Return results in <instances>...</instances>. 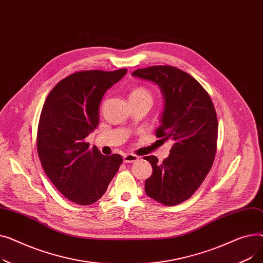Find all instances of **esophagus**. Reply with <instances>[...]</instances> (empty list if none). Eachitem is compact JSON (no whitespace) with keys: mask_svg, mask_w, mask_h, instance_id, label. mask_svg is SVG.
<instances>
[{"mask_svg":"<svg viewBox=\"0 0 263 263\" xmlns=\"http://www.w3.org/2000/svg\"><path fill=\"white\" fill-rule=\"evenodd\" d=\"M139 157L135 156V155H132V154H127L123 156V162L124 163H134L136 161H139Z\"/></svg>","mask_w":263,"mask_h":263,"instance_id":"esophagus-1","label":"esophagus"}]
</instances>
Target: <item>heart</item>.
<instances>
[{
	"label": "heart",
	"instance_id": "b5f03b06",
	"mask_svg": "<svg viewBox=\"0 0 263 263\" xmlns=\"http://www.w3.org/2000/svg\"><path fill=\"white\" fill-rule=\"evenodd\" d=\"M130 98H134V99H144L149 101L150 103H153L154 100V96L151 93V91L149 89H147L146 87L140 86L134 88L131 93H130Z\"/></svg>",
	"mask_w": 263,
	"mask_h": 263
}]
</instances>
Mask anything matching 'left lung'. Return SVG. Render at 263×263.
<instances>
[{
	"label": "left lung",
	"mask_w": 263,
	"mask_h": 263,
	"mask_svg": "<svg viewBox=\"0 0 263 263\" xmlns=\"http://www.w3.org/2000/svg\"><path fill=\"white\" fill-rule=\"evenodd\" d=\"M132 74L160 86L165 105L156 136L173 142L163 162L144 157L153 166L145 192L167 206L179 204L198 190L214 162L218 122L213 102L197 80L176 67L150 66Z\"/></svg>",
	"instance_id": "8db88e82"
}]
</instances>
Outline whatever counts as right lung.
Listing matches in <instances>:
<instances>
[{"mask_svg": "<svg viewBox=\"0 0 263 263\" xmlns=\"http://www.w3.org/2000/svg\"><path fill=\"white\" fill-rule=\"evenodd\" d=\"M126 73V68L74 72L53 87L41 109L39 160L54 186L77 204L100 199L122 163L120 155L103 156L85 139L99 124L103 95Z\"/></svg>", "mask_w": 263, "mask_h": 263, "instance_id": "add662e5", "label": "right lung"}]
</instances>
